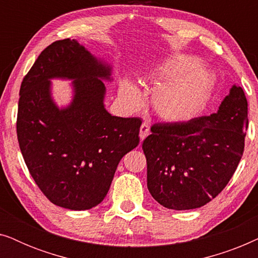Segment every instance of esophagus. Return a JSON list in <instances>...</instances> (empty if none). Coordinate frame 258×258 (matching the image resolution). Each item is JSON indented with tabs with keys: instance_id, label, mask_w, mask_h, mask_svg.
I'll list each match as a JSON object with an SVG mask.
<instances>
[{
	"instance_id": "obj_1",
	"label": "esophagus",
	"mask_w": 258,
	"mask_h": 258,
	"mask_svg": "<svg viewBox=\"0 0 258 258\" xmlns=\"http://www.w3.org/2000/svg\"><path fill=\"white\" fill-rule=\"evenodd\" d=\"M150 134V126L148 123H142L140 128V139L141 141H143L146 137Z\"/></svg>"
}]
</instances>
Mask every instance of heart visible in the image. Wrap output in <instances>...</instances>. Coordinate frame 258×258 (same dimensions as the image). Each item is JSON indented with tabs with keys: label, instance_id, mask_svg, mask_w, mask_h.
I'll return each mask as SVG.
<instances>
[{
	"label": "heart",
	"instance_id": "1",
	"mask_svg": "<svg viewBox=\"0 0 258 258\" xmlns=\"http://www.w3.org/2000/svg\"><path fill=\"white\" fill-rule=\"evenodd\" d=\"M151 80L156 84L162 83L153 94L155 111L170 121L196 114L206 103L213 88L210 70L189 55H176L163 62L151 73ZM119 96L129 109L139 108L143 101L139 88L129 81L122 82Z\"/></svg>",
	"mask_w": 258,
	"mask_h": 258
}]
</instances>
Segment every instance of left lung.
I'll use <instances>...</instances> for the list:
<instances>
[{"instance_id": "8db88e82", "label": "left lung", "mask_w": 258, "mask_h": 258, "mask_svg": "<svg viewBox=\"0 0 258 258\" xmlns=\"http://www.w3.org/2000/svg\"><path fill=\"white\" fill-rule=\"evenodd\" d=\"M248 124V102L237 86H232L216 114L155 123L142 144L151 196L174 210L209 203L237 169Z\"/></svg>"}]
</instances>
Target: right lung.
<instances>
[{
  "label": "right lung",
  "mask_w": 258,
  "mask_h": 258,
  "mask_svg": "<svg viewBox=\"0 0 258 258\" xmlns=\"http://www.w3.org/2000/svg\"><path fill=\"white\" fill-rule=\"evenodd\" d=\"M111 68L75 40L56 41L41 52L20 88L16 132L28 170L56 206L87 210L107 196L116 168L140 143L139 117L104 109ZM74 79V98L55 107L50 80Z\"/></svg>",
  "instance_id": "right-lung-1"
}]
</instances>
